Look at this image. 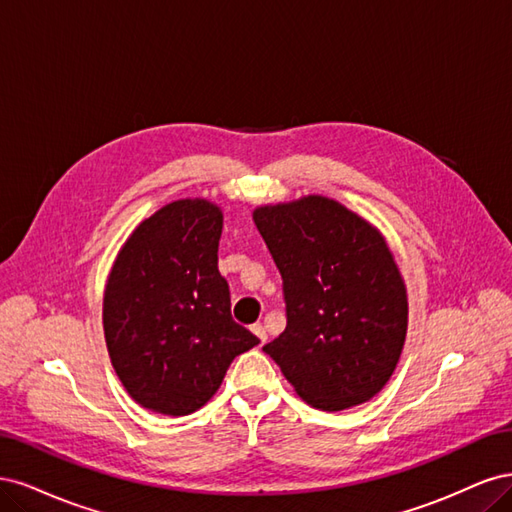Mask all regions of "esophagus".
<instances>
[{"label":"esophagus","instance_id":"obj_1","mask_svg":"<svg viewBox=\"0 0 512 512\" xmlns=\"http://www.w3.org/2000/svg\"><path fill=\"white\" fill-rule=\"evenodd\" d=\"M252 333L258 337L260 346L267 342V331H265V327H262V324H252Z\"/></svg>","mask_w":512,"mask_h":512}]
</instances>
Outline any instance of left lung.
I'll return each instance as SVG.
<instances>
[{"label":"left lung","instance_id":"1","mask_svg":"<svg viewBox=\"0 0 512 512\" xmlns=\"http://www.w3.org/2000/svg\"><path fill=\"white\" fill-rule=\"evenodd\" d=\"M284 280L288 324L265 350L312 408L337 412L382 391L408 333V292L382 232L333 198L256 207Z\"/></svg>","mask_w":512,"mask_h":512}]
</instances>
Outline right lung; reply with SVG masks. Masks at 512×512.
Returning <instances> with one entry per match:
<instances>
[{"label": "right lung", "mask_w": 512, "mask_h": 512, "mask_svg": "<svg viewBox=\"0 0 512 512\" xmlns=\"http://www.w3.org/2000/svg\"><path fill=\"white\" fill-rule=\"evenodd\" d=\"M222 209L179 198L138 224L104 286L108 356L143 408L185 416L218 393L235 356L258 346L230 316L218 271Z\"/></svg>", "instance_id": "right-lung-1"}]
</instances>
